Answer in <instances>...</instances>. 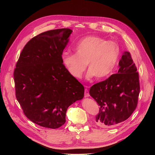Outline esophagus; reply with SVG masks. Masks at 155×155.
Masks as SVG:
<instances>
[{"instance_id": "esophagus-1", "label": "esophagus", "mask_w": 155, "mask_h": 155, "mask_svg": "<svg viewBox=\"0 0 155 155\" xmlns=\"http://www.w3.org/2000/svg\"><path fill=\"white\" fill-rule=\"evenodd\" d=\"M90 96V94H89V92H88V91L87 88H85V97H88Z\"/></svg>"}]
</instances>
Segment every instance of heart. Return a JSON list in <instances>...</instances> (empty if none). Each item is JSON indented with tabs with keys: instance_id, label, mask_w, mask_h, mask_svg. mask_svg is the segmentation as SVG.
<instances>
[{
	"instance_id": "heart-1",
	"label": "heart",
	"mask_w": 155,
	"mask_h": 155,
	"mask_svg": "<svg viewBox=\"0 0 155 155\" xmlns=\"http://www.w3.org/2000/svg\"><path fill=\"white\" fill-rule=\"evenodd\" d=\"M76 53H63L62 60L68 71L75 78L82 77L87 66V78L101 79L109 77L114 70L120 54L119 45L97 36L80 39L75 46Z\"/></svg>"
}]
</instances>
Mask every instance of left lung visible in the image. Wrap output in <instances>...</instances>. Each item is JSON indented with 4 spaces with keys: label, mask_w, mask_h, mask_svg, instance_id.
Returning a JSON list of instances; mask_svg holds the SVG:
<instances>
[{
    "label": "left lung",
    "mask_w": 155,
    "mask_h": 155,
    "mask_svg": "<svg viewBox=\"0 0 155 155\" xmlns=\"http://www.w3.org/2000/svg\"><path fill=\"white\" fill-rule=\"evenodd\" d=\"M118 73L92 85L89 93L99 106L97 124L112 127L127 119L136 109L140 85L131 54L125 51L119 62Z\"/></svg>",
    "instance_id": "8db88e82"
}]
</instances>
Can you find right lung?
<instances>
[{
  "label": "right lung",
  "mask_w": 155,
  "mask_h": 155,
  "mask_svg": "<svg viewBox=\"0 0 155 155\" xmlns=\"http://www.w3.org/2000/svg\"><path fill=\"white\" fill-rule=\"evenodd\" d=\"M72 30L42 32L24 46L14 71L15 97L34 123L56 129L66 122L70 105L83 99L84 87L63 63L62 53Z\"/></svg>",
  "instance_id": "right-lung-1"
}]
</instances>
